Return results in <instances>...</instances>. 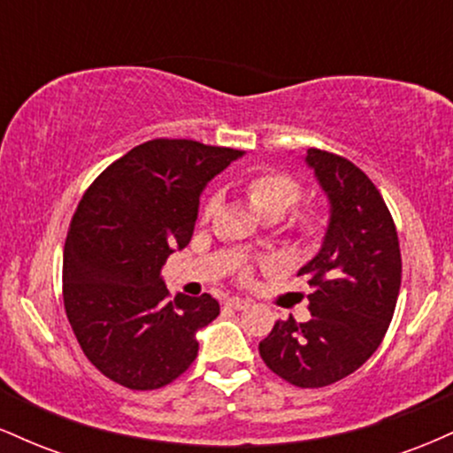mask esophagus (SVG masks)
Here are the masks:
<instances>
[{"mask_svg": "<svg viewBox=\"0 0 453 453\" xmlns=\"http://www.w3.org/2000/svg\"><path fill=\"white\" fill-rule=\"evenodd\" d=\"M226 306H230V309H234V311H244L249 306V303L242 298H227Z\"/></svg>", "mask_w": 453, "mask_h": 453, "instance_id": "34e87169", "label": "esophagus"}]
</instances>
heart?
<instances>
[{
	"label": "heart",
	"mask_w": 453,
	"mask_h": 453,
	"mask_svg": "<svg viewBox=\"0 0 453 453\" xmlns=\"http://www.w3.org/2000/svg\"><path fill=\"white\" fill-rule=\"evenodd\" d=\"M242 194L247 196L251 209L257 212L262 219H280L288 211H292L303 197V185L294 176L280 173L273 168H259L242 176L241 180ZM215 197H211L204 204L202 217L209 219L215 211ZM294 230L303 241H315L324 230L321 215L313 209H303L294 215ZM251 270L244 268L242 277L247 279Z\"/></svg>",
	"instance_id": "obj_1"
}]
</instances>
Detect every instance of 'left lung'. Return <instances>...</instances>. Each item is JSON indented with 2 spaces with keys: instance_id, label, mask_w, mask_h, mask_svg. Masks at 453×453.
Returning a JSON list of instances; mask_svg holds the SVG:
<instances>
[{
  "instance_id": "8db88e82",
  "label": "left lung",
  "mask_w": 453,
  "mask_h": 453,
  "mask_svg": "<svg viewBox=\"0 0 453 453\" xmlns=\"http://www.w3.org/2000/svg\"><path fill=\"white\" fill-rule=\"evenodd\" d=\"M306 164L332 206L324 247L298 273L311 288V319L277 321L259 342V356L296 388H326L357 371L381 345L396 309L403 259L389 209L356 164L319 149L306 150Z\"/></svg>"
}]
</instances>
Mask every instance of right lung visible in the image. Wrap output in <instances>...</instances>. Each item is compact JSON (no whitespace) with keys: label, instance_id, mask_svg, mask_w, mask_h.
<instances>
[{"label":"right lung","instance_id":"1","mask_svg":"<svg viewBox=\"0 0 453 453\" xmlns=\"http://www.w3.org/2000/svg\"><path fill=\"white\" fill-rule=\"evenodd\" d=\"M242 150L155 138L112 161L78 202L64 249V306L93 366L127 389H159L197 356L219 315L211 294L170 300L159 273L189 244L206 183Z\"/></svg>","mask_w":453,"mask_h":453}]
</instances>
